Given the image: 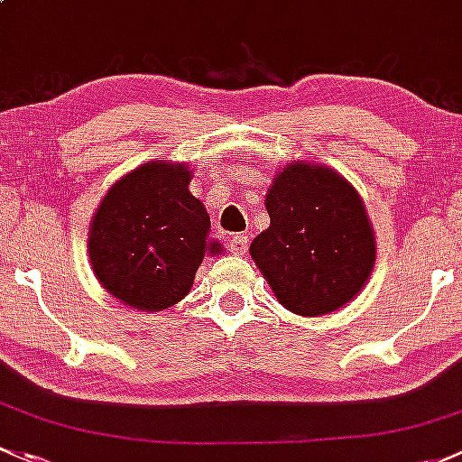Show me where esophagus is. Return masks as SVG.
I'll return each mask as SVG.
<instances>
[{
	"label": "esophagus",
	"mask_w": 462,
	"mask_h": 462,
	"mask_svg": "<svg viewBox=\"0 0 462 462\" xmlns=\"http://www.w3.org/2000/svg\"><path fill=\"white\" fill-rule=\"evenodd\" d=\"M229 249L233 255H246V249H249V237L245 233H236L229 242Z\"/></svg>",
	"instance_id": "34e87169"
}]
</instances>
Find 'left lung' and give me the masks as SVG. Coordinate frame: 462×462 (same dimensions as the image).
<instances>
[{
    "label": "left lung",
    "mask_w": 462,
    "mask_h": 462,
    "mask_svg": "<svg viewBox=\"0 0 462 462\" xmlns=\"http://www.w3.org/2000/svg\"><path fill=\"white\" fill-rule=\"evenodd\" d=\"M269 229L251 258L275 298L298 316H322L363 291L375 240L356 189L327 166L291 162L266 193Z\"/></svg>",
    "instance_id": "1"
}]
</instances>
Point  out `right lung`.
Masks as SVG:
<instances>
[{"instance_id": "add662e5", "label": "right lung", "mask_w": 462, "mask_h": 462, "mask_svg": "<svg viewBox=\"0 0 462 462\" xmlns=\"http://www.w3.org/2000/svg\"><path fill=\"white\" fill-rule=\"evenodd\" d=\"M191 171L146 162L117 180L99 202L88 231V258L113 298L142 311L180 302L196 282L211 240V217L189 191Z\"/></svg>"}]
</instances>
